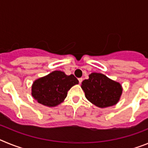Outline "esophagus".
<instances>
[{"label":"esophagus","instance_id":"1","mask_svg":"<svg viewBox=\"0 0 148 148\" xmlns=\"http://www.w3.org/2000/svg\"><path fill=\"white\" fill-rule=\"evenodd\" d=\"M78 82H79V83H82V81H83V78H78Z\"/></svg>","mask_w":148,"mask_h":148}]
</instances>
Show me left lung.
<instances>
[{"label":"left lung","mask_w":148,"mask_h":148,"mask_svg":"<svg viewBox=\"0 0 148 148\" xmlns=\"http://www.w3.org/2000/svg\"><path fill=\"white\" fill-rule=\"evenodd\" d=\"M82 88L87 100L101 108L117 104L122 93V87L119 82L97 73H91L88 79L84 80Z\"/></svg>","instance_id":"left-lung-1"}]
</instances>
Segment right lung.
I'll return each instance as SVG.
<instances>
[{"label":"right lung","mask_w":148,"mask_h":148,"mask_svg":"<svg viewBox=\"0 0 148 148\" xmlns=\"http://www.w3.org/2000/svg\"><path fill=\"white\" fill-rule=\"evenodd\" d=\"M78 84L73 75H66L64 72L56 70L33 82L32 95L43 105L55 107L63 102L68 90Z\"/></svg>","instance_id":"obj_1"}]
</instances>
